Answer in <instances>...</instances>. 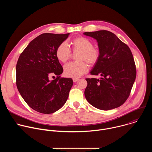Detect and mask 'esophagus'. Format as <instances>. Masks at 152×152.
<instances>
[{
	"mask_svg": "<svg viewBox=\"0 0 152 152\" xmlns=\"http://www.w3.org/2000/svg\"><path fill=\"white\" fill-rule=\"evenodd\" d=\"M73 80L74 82H76L77 81L79 80V79H78V78H73Z\"/></svg>",
	"mask_w": 152,
	"mask_h": 152,
	"instance_id": "1",
	"label": "esophagus"
}]
</instances>
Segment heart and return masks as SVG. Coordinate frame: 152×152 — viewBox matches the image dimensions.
Returning a JSON list of instances; mask_svg holds the SVG:
<instances>
[{"label":"heart","mask_w":152,"mask_h":152,"mask_svg":"<svg viewBox=\"0 0 152 152\" xmlns=\"http://www.w3.org/2000/svg\"><path fill=\"white\" fill-rule=\"evenodd\" d=\"M72 50L79 52L78 61H86L90 66H94L99 61L100 52L99 49L93 47V42L87 38L78 37L72 41ZM72 56L70 48L66 42H62L56 50L57 59L62 63L67 62ZM83 61L71 62L64 68V75L68 77L78 78L88 72V66Z\"/></svg>","instance_id":"heart-1"}]
</instances>
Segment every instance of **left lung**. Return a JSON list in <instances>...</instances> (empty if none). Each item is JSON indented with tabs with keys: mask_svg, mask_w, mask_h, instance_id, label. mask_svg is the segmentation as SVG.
<instances>
[{
	"mask_svg": "<svg viewBox=\"0 0 152 152\" xmlns=\"http://www.w3.org/2000/svg\"><path fill=\"white\" fill-rule=\"evenodd\" d=\"M96 39L100 56L90 73L100 79L86 78L85 98L92 106L107 111L122 105L129 97L137 71L131 49L114 34L105 30L86 32Z\"/></svg>",
	"mask_w": 152,
	"mask_h": 152,
	"instance_id": "1",
	"label": "left lung"
}]
</instances>
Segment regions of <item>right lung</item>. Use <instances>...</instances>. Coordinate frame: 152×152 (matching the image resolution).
I'll return each mask as SVG.
<instances>
[{
  "label": "right lung",
  "instance_id": "add662e5",
  "mask_svg": "<svg viewBox=\"0 0 152 152\" xmlns=\"http://www.w3.org/2000/svg\"><path fill=\"white\" fill-rule=\"evenodd\" d=\"M66 34H42L30 42L18 58L16 85L26 103L42 114H52L66 103L73 85L71 78L61 77L63 69L56 56ZM57 76L51 81V76Z\"/></svg>",
  "mask_w": 152,
  "mask_h": 152
}]
</instances>
